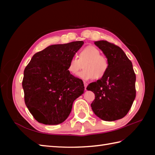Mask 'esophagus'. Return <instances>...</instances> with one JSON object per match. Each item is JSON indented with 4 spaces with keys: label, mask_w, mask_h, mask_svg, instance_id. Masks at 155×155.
Here are the masks:
<instances>
[{
    "label": "esophagus",
    "mask_w": 155,
    "mask_h": 155,
    "mask_svg": "<svg viewBox=\"0 0 155 155\" xmlns=\"http://www.w3.org/2000/svg\"><path fill=\"white\" fill-rule=\"evenodd\" d=\"M83 83H84V87H85V90H86V88H87V86L88 85L87 83L86 82V81H84Z\"/></svg>",
    "instance_id": "obj_1"
}]
</instances>
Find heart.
I'll return each instance as SVG.
<instances>
[{
    "label": "heart",
    "instance_id": "obj_1",
    "mask_svg": "<svg viewBox=\"0 0 155 155\" xmlns=\"http://www.w3.org/2000/svg\"><path fill=\"white\" fill-rule=\"evenodd\" d=\"M83 64L85 69L78 72L77 77L85 81L103 77L109 68L108 59L101 54L100 50L94 46H87L81 50L78 58L76 55L72 56L68 62V71L70 74H76Z\"/></svg>",
    "mask_w": 155,
    "mask_h": 155
}]
</instances>
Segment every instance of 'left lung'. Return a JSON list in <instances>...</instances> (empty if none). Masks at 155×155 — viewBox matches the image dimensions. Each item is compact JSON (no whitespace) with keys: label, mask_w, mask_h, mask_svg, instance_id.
Here are the masks:
<instances>
[{"label":"left lung","mask_w":155,"mask_h":155,"mask_svg":"<svg viewBox=\"0 0 155 155\" xmlns=\"http://www.w3.org/2000/svg\"><path fill=\"white\" fill-rule=\"evenodd\" d=\"M94 44L108 59L109 68L103 77L87 86L95 94L91 107L101 119L115 121L128 114L135 98V74L132 62L119 46L104 40Z\"/></svg>","instance_id":"obj_1"}]
</instances>
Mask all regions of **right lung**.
<instances>
[{"instance_id":"1","label":"right lung","mask_w":155,"mask_h":155,"mask_svg":"<svg viewBox=\"0 0 155 155\" xmlns=\"http://www.w3.org/2000/svg\"><path fill=\"white\" fill-rule=\"evenodd\" d=\"M83 41L49 46L37 52L24 71L25 102L37 121L48 125L68 118L72 104L84 92L83 82L69 72V60Z\"/></svg>"}]
</instances>
